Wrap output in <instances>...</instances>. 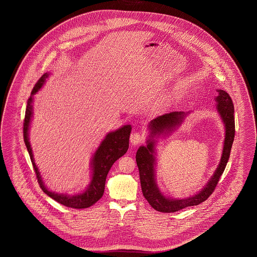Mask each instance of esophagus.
Returning <instances> with one entry per match:
<instances>
[{
  "instance_id": "1",
  "label": "esophagus",
  "mask_w": 257,
  "mask_h": 257,
  "mask_svg": "<svg viewBox=\"0 0 257 257\" xmlns=\"http://www.w3.org/2000/svg\"><path fill=\"white\" fill-rule=\"evenodd\" d=\"M144 142V136H142L140 133H133L131 135V143L134 146H138Z\"/></svg>"
}]
</instances>
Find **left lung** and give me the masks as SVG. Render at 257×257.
Wrapping results in <instances>:
<instances>
[{
	"label": "left lung",
	"mask_w": 257,
	"mask_h": 257,
	"mask_svg": "<svg viewBox=\"0 0 257 257\" xmlns=\"http://www.w3.org/2000/svg\"><path fill=\"white\" fill-rule=\"evenodd\" d=\"M218 92L219 96L217 97L216 100L219 103L218 110L225 124V139L220 165L217 168L214 176L200 193L193 197L181 200H173L164 197L156 187L154 179L153 142L148 141L147 147H141L139 148L136 160L140 170L142 191L147 202L154 210L161 213H174L190 206H197L205 202L215 191L217 185L220 181V176L223 173L226 163L228 161L235 133L233 115L234 109L231 98L223 90H218ZM184 114L185 113L182 111H172L157 116L156 118L150 121L149 127L151 131V135L154 136L156 134L163 133V131H171V128H173L175 125H178L180 122H182Z\"/></svg>",
	"instance_id": "obj_1"
}]
</instances>
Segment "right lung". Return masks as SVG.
<instances>
[{
  "mask_svg": "<svg viewBox=\"0 0 257 257\" xmlns=\"http://www.w3.org/2000/svg\"><path fill=\"white\" fill-rule=\"evenodd\" d=\"M48 74L45 73L39 78V80L36 83L32 91V96L28 100V105H27L25 119H24V128H23L24 141H25L26 147L28 148L34 169L37 174V182L39 184V187L41 188V190L50 198H52L59 204L64 205L65 207L73 208V209L89 208L102 198L105 190L106 178L110 171L111 165L114 163L115 160H117L127 151L132 126L128 124L124 125L119 130L113 133H110L106 137L105 141L102 143V145L98 148V150L96 151L93 157V178L89 188L83 194L69 197L66 195H60V194H56L54 192L49 191L43 185V182L41 180V177L37 170V165L34 161L32 148L30 146L29 138H28V131H29L30 121L32 117V110H33V106H32L33 95H35L41 88Z\"/></svg>",
  "mask_w": 257,
  "mask_h": 257,
  "instance_id": "1",
  "label": "right lung"
}]
</instances>
